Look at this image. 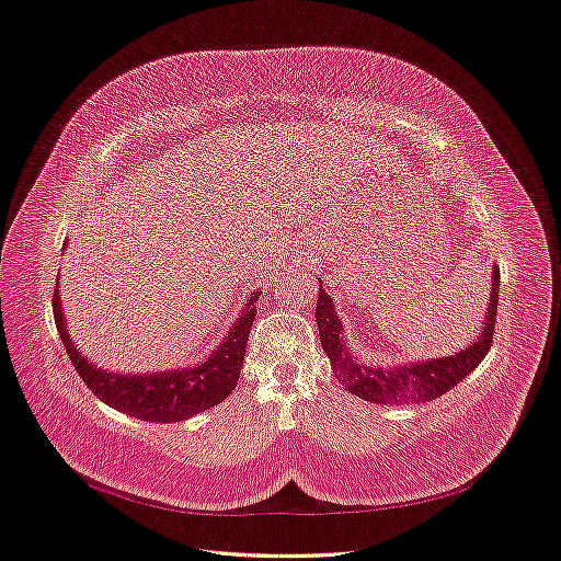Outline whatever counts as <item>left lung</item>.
Segmentation results:
<instances>
[{"instance_id":"1","label":"left lung","mask_w":561,"mask_h":561,"mask_svg":"<svg viewBox=\"0 0 561 561\" xmlns=\"http://www.w3.org/2000/svg\"><path fill=\"white\" fill-rule=\"evenodd\" d=\"M318 305H316V325L320 332V343L325 350L328 359L332 362V370L345 391L355 393L375 404H421L430 402L438 396H444L459 381L473 373L486 352L491 350L493 332H495V316H497V288H500V268L493 265L491 275V296L482 330L478 339H473L468 347L455 352L448 357H436L425 362H409L398 366H373L359 359L350 350L345 341V330L341 316L328 296L322 282H318Z\"/></svg>"}]
</instances>
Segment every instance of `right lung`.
<instances>
[{"mask_svg":"<svg viewBox=\"0 0 561 561\" xmlns=\"http://www.w3.org/2000/svg\"><path fill=\"white\" fill-rule=\"evenodd\" d=\"M259 288L252 293L239 318L233 320L231 330L209 357L188 368L159 373L125 375L98 368L88 362L68 334L58 286L54 293V320L79 377L102 402L147 423H180L220 404L233 391L245 359V345L256 316L254 302L259 300Z\"/></svg>","mask_w":561,"mask_h":561,"instance_id":"1","label":"right lung"}]
</instances>
